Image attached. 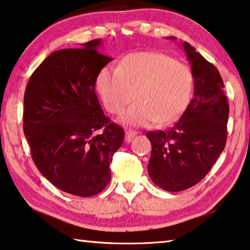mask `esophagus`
I'll return each mask as SVG.
<instances>
[{
	"instance_id": "esophagus-1",
	"label": "esophagus",
	"mask_w": 250,
	"mask_h": 250,
	"mask_svg": "<svg viewBox=\"0 0 250 250\" xmlns=\"http://www.w3.org/2000/svg\"><path fill=\"white\" fill-rule=\"evenodd\" d=\"M136 135H137L136 130H133V129L125 130V136H126V141H127V142H130V139H132V137L136 136Z\"/></svg>"
}]
</instances>
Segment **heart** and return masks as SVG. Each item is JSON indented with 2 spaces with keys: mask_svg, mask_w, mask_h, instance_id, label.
Returning a JSON list of instances; mask_svg holds the SVG:
<instances>
[{
  "mask_svg": "<svg viewBox=\"0 0 250 250\" xmlns=\"http://www.w3.org/2000/svg\"><path fill=\"white\" fill-rule=\"evenodd\" d=\"M192 86L190 69L161 52L130 54L120 67L105 65L98 76L99 91L111 113L120 114L137 101L122 117L135 126L178 120L190 102Z\"/></svg>",
  "mask_w": 250,
  "mask_h": 250,
  "instance_id": "1",
  "label": "heart"
}]
</instances>
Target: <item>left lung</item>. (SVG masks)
Returning a JSON list of instances; mask_svg holds the SVG:
<instances>
[{"instance_id": "obj_1", "label": "left lung", "mask_w": 250, "mask_h": 250, "mask_svg": "<svg viewBox=\"0 0 250 250\" xmlns=\"http://www.w3.org/2000/svg\"><path fill=\"white\" fill-rule=\"evenodd\" d=\"M182 46L194 79L193 99L172 127L146 134L152 147L148 174L169 192L189 189L207 176L225 148L229 113L215 65L189 42Z\"/></svg>"}]
</instances>
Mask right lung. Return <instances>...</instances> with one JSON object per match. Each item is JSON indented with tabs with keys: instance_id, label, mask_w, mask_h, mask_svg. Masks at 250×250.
<instances>
[{
	"instance_id": "add662e5",
	"label": "right lung",
	"mask_w": 250,
	"mask_h": 250,
	"mask_svg": "<svg viewBox=\"0 0 250 250\" xmlns=\"http://www.w3.org/2000/svg\"><path fill=\"white\" fill-rule=\"evenodd\" d=\"M101 39L54 51L29 78L24 94V134L37 169L67 193L92 196L111 180L109 164L124 129L104 115L95 82L112 58Z\"/></svg>"
}]
</instances>
